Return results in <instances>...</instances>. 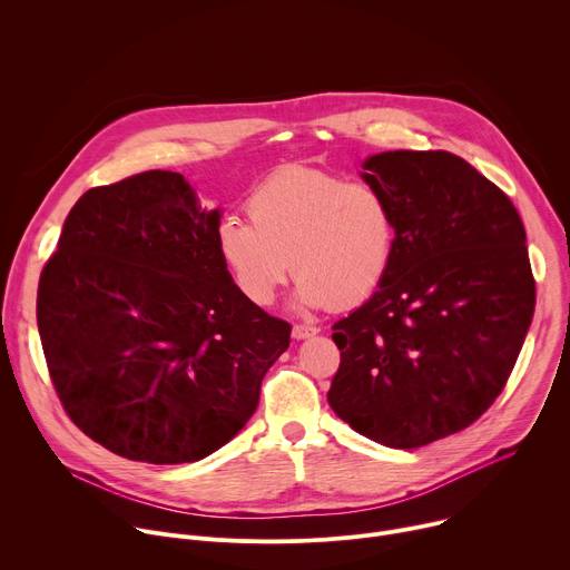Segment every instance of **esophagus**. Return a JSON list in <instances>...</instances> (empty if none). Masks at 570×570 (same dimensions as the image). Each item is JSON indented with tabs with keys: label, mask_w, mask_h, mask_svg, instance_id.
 Returning <instances> with one entry per match:
<instances>
[{
	"label": "esophagus",
	"mask_w": 570,
	"mask_h": 570,
	"mask_svg": "<svg viewBox=\"0 0 570 570\" xmlns=\"http://www.w3.org/2000/svg\"><path fill=\"white\" fill-rule=\"evenodd\" d=\"M317 332H320L317 327H308V324H295V327H293V338L295 341H304V338L315 336Z\"/></svg>",
	"instance_id": "34e87169"
}]
</instances>
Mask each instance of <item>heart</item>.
<instances>
[{
    "instance_id": "obj_1",
    "label": "heart",
    "mask_w": 570,
    "mask_h": 570,
    "mask_svg": "<svg viewBox=\"0 0 570 570\" xmlns=\"http://www.w3.org/2000/svg\"><path fill=\"white\" fill-rule=\"evenodd\" d=\"M248 219L223 216L216 253L234 288L255 306H271L293 266L297 302L350 308L370 299L390 273L396 220L387 198L370 185L288 167L246 200Z\"/></svg>"
}]
</instances>
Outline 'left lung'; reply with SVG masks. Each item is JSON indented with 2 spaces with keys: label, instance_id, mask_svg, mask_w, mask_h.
<instances>
[{
  "label": "left lung",
  "instance_id": "1",
  "mask_svg": "<svg viewBox=\"0 0 570 570\" xmlns=\"http://www.w3.org/2000/svg\"><path fill=\"white\" fill-rule=\"evenodd\" d=\"M361 178L394 209L396 250L379 291L334 324L327 399L356 433L420 449L473 424L512 374L534 313L525 229L446 150H385Z\"/></svg>",
  "mask_w": 570,
  "mask_h": 570
}]
</instances>
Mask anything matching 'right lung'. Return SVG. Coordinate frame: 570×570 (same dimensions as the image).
Returning <instances> with one entry per match:
<instances>
[{
	"instance_id": "1",
	"label": "right lung",
	"mask_w": 570,
	"mask_h": 570,
	"mask_svg": "<svg viewBox=\"0 0 570 570\" xmlns=\"http://www.w3.org/2000/svg\"><path fill=\"white\" fill-rule=\"evenodd\" d=\"M218 220L185 176L144 171L80 196L42 268L38 332L58 399L121 458H207L255 415L288 350L291 324L229 282Z\"/></svg>"
}]
</instances>
